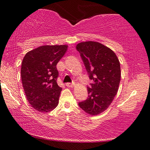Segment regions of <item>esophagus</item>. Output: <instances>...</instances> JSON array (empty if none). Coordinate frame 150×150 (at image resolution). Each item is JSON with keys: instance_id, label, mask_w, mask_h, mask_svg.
Instances as JSON below:
<instances>
[{"instance_id": "1", "label": "esophagus", "mask_w": 150, "mask_h": 150, "mask_svg": "<svg viewBox=\"0 0 150 150\" xmlns=\"http://www.w3.org/2000/svg\"><path fill=\"white\" fill-rule=\"evenodd\" d=\"M66 86L68 87H73L74 86V83H66Z\"/></svg>"}]
</instances>
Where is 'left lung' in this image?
Returning a JSON list of instances; mask_svg holds the SVG:
<instances>
[{
  "label": "left lung",
  "mask_w": 150,
  "mask_h": 150,
  "mask_svg": "<svg viewBox=\"0 0 150 150\" xmlns=\"http://www.w3.org/2000/svg\"><path fill=\"white\" fill-rule=\"evenodd\" d=\"M89 79L93 81L87 87L88 98L79 105L91 115H97L107 109L117 93L121 80L120 63L115 53L96 42L77 44Z\"/></svg>",
  "instance_id": "left-lung-1"
}]
</instances>
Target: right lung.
<instances>
[{
    "label": "right lung",
    "mask_w": 150,
    "mask_h": 150,
    "mask_svg": "<svg viewBox=\"0 0 150 150\" xmlns=\"http://www.w3.org/2000/svg\"><path fill=\"white\" fill-rule=\"evenodd\" d=\"M67 50V45L42 46L26 53L22 60L21 79L26 97L40 112H50L58 105L62 88L57 83V64Z\"/></svg>",
    "instance_id": "right-lung-1"
}]
</instances>
